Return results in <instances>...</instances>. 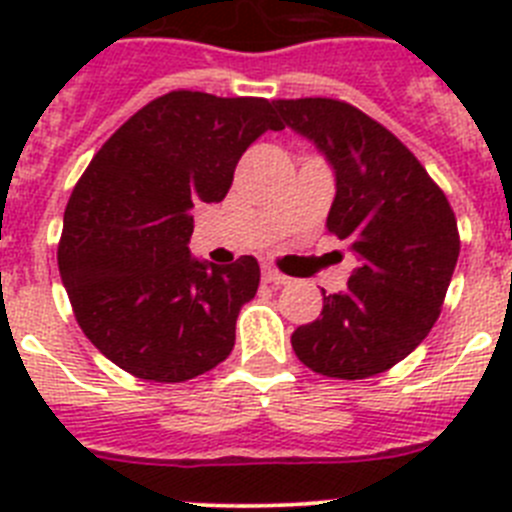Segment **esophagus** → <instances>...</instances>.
<instances>
[{
	"label": "esophagus",
	"mask_w": 512,
	"mask_h": 512,
	"mask_svg": "<svg viewBox=\"0 0 512 512\" xmlns=\"http://www.w3.org/2000/svg\"><path fill=\"white\" fill-rule=\"evenodd\" d=\"M261 277H264V282H269V284L287 282V277H284V274H279L277 269H271V266H264V269H261Z\"/></svg>",
	"instance_id": "34e87169"
}]
</instances>
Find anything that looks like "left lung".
<instances>
[{"mask_svg":"<svg viewBox=\"0 0 512 512\" xmlns=\"http://www.w3.org/2000/svg\"><path fill=\"white\" fill-rule=\"evenodd\" d=\"M284 125L307 138L336 176L330 233L359 259L343 292L325 295L318 320L292 333L312 372L366 379L423 343L459 259L446 194L379 122L338 99H277Z\"/></svg>","mask_w":512,"mask_h":512,"instance_id":"left-lung-1","label":"left lung"}]
</instances>
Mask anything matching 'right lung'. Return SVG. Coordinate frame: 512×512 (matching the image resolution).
Segmentation results:
<instances>
[{"label": "right lung", "mask_w": 512, "mask_h": 512, "mask_svg": "<svg viewBox=\"0 0 512 512\" xmlns=\"http://www.w3.org/2000/svg\"><path fill=\"white\" fill-rule=\"evenodd\" d=\"M282 128L266 99L169 92L99 148L63 212L58 269L84 336L112 364L187 382L228 359L259 261L192 256V210L223 202L238 158Z\"/></svg>", "instance_id": "1"}]
</instances>
